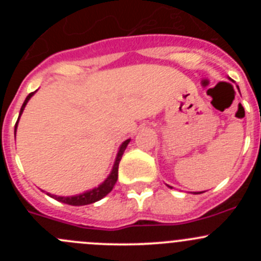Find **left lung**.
<instances>
[{
	"label": "left lung",
	"mask_w": 261,
	"mask_h": 261,
	"mask_svg": "<svg viewBox=\"0 0 261 261\" xmlns=\"http://www.w3.org/2000/svg\"><path fill=\"white\" fill-rule=\"evenodd\" d=\"M170 188H172V187H170ZM198 193H202V192H198Z\"/></svg>",
	"instance_id": "left-lung-1"
}]
</instances>
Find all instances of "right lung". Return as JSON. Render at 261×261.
Instances as JSON below:
<instances>
[{
  "instance_id": "add662e5",
  "label": "right lung",
  "mask_w": 261,
  "mask_h": 261,
  "mask_svg": "<svg viewBox=\"0 0 261 261\" xmlns=\"http://www.w3.org/2000/svg\"><path fill=\"white\" fill-rule=\"evenodd\" d=\"M33 94H34V92H31V93L26 97L25 102H23L22 106H21L20 116H21V114H22L26 103H28V101L31 98V96H33ZM20 116H18V118H20ZM18 118L16 121V125H15V135H16V127H17ZM128 143H130V140H126L122 143V145H121L120 150H118V152H117V158H116V162H115L114 168H112L111 174L109 175V178H107V179L105 180L101 186L97 187V188H94V189H92V191L86 192V193H82V194H78V196H73V197H58V196H51V194H49V196H51L53 198H55L57 201L63 202V203L70 204V206H84V204H91V203H94V202L99 201V199H102L105 196H107V194L112 191V188H114L116 181H117L118 164H120L121 158H122L123 151H125L126 146H127Z\"/></svg>"
}]
</instances>
